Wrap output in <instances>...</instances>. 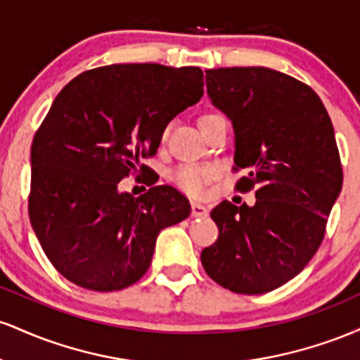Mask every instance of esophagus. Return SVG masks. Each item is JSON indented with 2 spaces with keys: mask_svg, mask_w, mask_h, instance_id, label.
Masks as SVG:
<instances>
[{
  "mask_svg": "<svg viewBox=\"0 0 360 360\" xmlns=\"http://www.w3.org/2000/svg\"><path fill=\"white\" fill-rule=\"evenodd\" d=\"M191 214H193V217H206V214H208V208H206L205 205L193 201V203H191Z\"/></svg>",
  "mask_w": 360,
  "mask_h": 360,
  "instance_id": "34e87169",
  "label": "esophagus"
}]
</instances>
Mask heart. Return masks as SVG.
<instances>
[{
  "label": "heart",
  "instance_id": "1",
  "mask_svg": "<svg viewBox=\"0 0 360 360\" xmlns=\"http://www.w3.org/2000/svg\"><path fill=\"white\" fill-rule=\"evenodd\" d=\"M214 117H218V115L206 113L200 118V123L208 122L210 118H214ZM169 130H171V127H169V125L164 128L162 139L167 137ZM213 176H214L213 169L198 167V166H183V167L176 169V171L172 172L171 179H172V183H174L179 189H183V191L193 194V196H198V194L203 193L205 186L213 179Z\"/></svg>",
  "mask_w": 360,
  "mask_h": 360
}]
</instances>
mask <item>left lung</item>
Returning <instances> with one entry per match:
<instances>
[{
    "instance_id": "obj_1",
    "label": "left lung",
    "mask_w": 360,
    "mask_h": 360,
    "mask_svg": "<svg viewBox=\"0 0 360 360\" xmlns=\"http://www.w3.org/2000/svg\"><path fill=\"white\" fill-rule=\"evenodd\" d=\"M212 103L232 120L240 193L254 206L212 210L218 240L201 252L206 274L240 295L283 286L307 267L342 189L332 120L308 84L267 68L206 71Z\"/></svg>"
}]
</instances>
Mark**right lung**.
Returning <instances> with one entry per match:
<instances>
[{
  "label": "right lung",
  "mask_w": 360,
  "mask_h": 360,
  "mask_svg": "<svg viewBox=\"0 0 360 360\" xmlns=\"http://www.w3.org/2000/svg\"><path fill=\"white\" fill-rule=\"evenodd\" d=\"M200 68L113 64L62 88L32 142L28 214L52 266L77 286L118 291L146 274L157 235L191 213L172 186L118 191L148 171L162 130L203 96Z\"/></svg>",
  "instance_id": "add662e5"
}]
</instances>
